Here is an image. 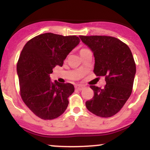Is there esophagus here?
Listing matches in <instances>:
<instances>
[{"label": "esophagus", "mask_w": 150, "mask_h": 150, "mask_svg": "<svg viewBox=\"0 0 150 150\" xmlns=\"http://www.w3.org/2000/svg\"><path fill=\"white\" fill-rule=\"evenodd\" d=\"M75 87L77 90H82V89H84V86L82 85H76Z\"/></svg>", "instance_id": "esophagus-1"}]
</instances>
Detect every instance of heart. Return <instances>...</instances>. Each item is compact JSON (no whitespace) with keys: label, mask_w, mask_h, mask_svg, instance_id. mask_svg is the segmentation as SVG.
I'll return each mask as SVG.
<instances>
[{"label":"heart","mask_w":150,"mask_h":150,"mask_svg":"<svg viewBox=\"0 0 150 150\" xmlns=\"http://www.w3.org/2000/svg\"><path fill=\"white\" fill-rule=\"evenodd\" d=\"M82 50H84V49H82Z\"/></svg>","instance_id":"b5f03b06"}]
</instances>
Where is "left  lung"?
Segmentation results:
<instances>
[{"instance_id":"left-lung-1","label":"left lung","mask_w":150,"mask_h":150,"mask_svg":"<svg viewBox=\"0 0 150 150\" xmlns=\"http://www.w3.org/2000/svg\"><path fill=\"white\" fill-rule=\"evenodd\" d=\"M82 42L94 54V73L104 76V88L90 86L94 97L86 107L96 116L108 118L121 109L132 93L136 66L130 49L115 37L80 36Z\"/></svg>"}]
</instances>
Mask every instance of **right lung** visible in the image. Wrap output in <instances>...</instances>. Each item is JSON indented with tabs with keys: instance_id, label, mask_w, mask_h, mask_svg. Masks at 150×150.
Instances as JSON below:
<instances>
[{
	"instance_id": "right-lung-1",
	"label": "right lung",
	"mask_w": 150,
	"mask_h": 150,
	"mask_svg": "<svg viewBox=\"0 0 150 150\" xmlns=\"http://www.w3.org/2000/svg\"><path fill=\"white\" fill-rule=\"evenodd\" d=\"M80 42L76 36L45 33L30 39L22 50L17 65L20 94L27 107L42 119L58 118L68 107L73 85L52 82L50 74L56 65H63Z\"/></svg>"
}]
</instances>
